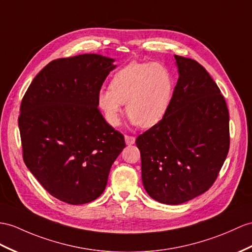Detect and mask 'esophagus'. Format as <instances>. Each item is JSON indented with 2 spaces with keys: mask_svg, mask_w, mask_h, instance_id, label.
Returning <instances> with one entry per match:
<instances>
[{
  "mask_svg": "<svg viewBox=\"0 0 252 252\" xmlns=\"http://www.w3.org/2000/svg\"><path fill=\"white\" fill-rule=\"evenodd\" d=\"M134 141H136V138H134L133 136H128V134H126V136H125V142H126L127 145L133 144Z\"/></svg>",
  "mask_w": 252,
  "mask_h": 252,
  "instance_id": "1",
  "label": "esophagus"
}]
</instances>
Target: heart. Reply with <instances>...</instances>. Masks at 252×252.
<instances>
[{"label": "heart", "instance_id": "b5f03b06", "mask_svg": "<svg viewBox=\"0 0 252 252\" xmlns=\"http://www.w3.org/2000/svg\"><path fill=\"white\" fill-rule=\"evenodd\" d=\"M173 93L174 78L167 66L131 62L114 73L110 89L98 93L97 102L110 125L120 124L126 102V113L134 124L150 128L167 114Z\"/></svg>", "mask_w": 252, "mask_h": 252}]
</instances>
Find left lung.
Segmentation results:
<instances>
[{
	"mask_svg": "<svg viewBox=\"0 0 252 252\" xmlns=\"http://www.w3.org/2000/svg\"><path fill=\"white\" fill-rule=\"evenodd\" d=\"M174 58L180 77L168 112L136 140L146 192L173 205L213 186L230 147L229 111L217 84L197 61Z\"/></svg>",
	"mask_w": 252,
	"mask_h": 252,
	"instance_id": "left-lung-1",
	"label": "left lung"
}]
</instances>
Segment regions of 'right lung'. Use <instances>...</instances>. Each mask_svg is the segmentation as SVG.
<instances>
[{
  "instance_id": "right-lung-1",
  "label": "right lung",
  "mask_w": 252,
  "mask_h": 252,
  "mask_svg": "<svg viewBox=\"0 0 252 252\" xmlns=\"http://www.w3.org/2000/svg\"><path fill=\"white\" fill-rule=\"evenodd\" d=\"M113 62L98 54L54 60L22 98L18 125L24 163L49 193L68 204L99 197L126 146L97 102Z\"/></svg>"
}]
</instances>
